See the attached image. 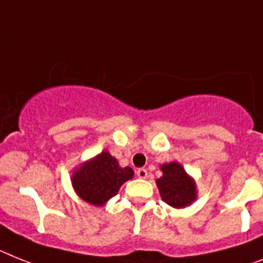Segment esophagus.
Segmentation results:
<instances>
[{
	"label": "esophagus",
	"mask_w": 263,
	"mask_h": 263,
	"mask_svg": "<svg viewBox=\"0 0 263 263\" xmlns=\"http://www.w3.org/2000/svg\"><path fill=\"white\" fill-rule=\"evenodd\" d=\"M136 175H138L140 179H145V178L148 176V173H147V170L145 168H139L138 171H136Z\"/></svg>",
	"instance_id": "obj_1"
}]
</instances>
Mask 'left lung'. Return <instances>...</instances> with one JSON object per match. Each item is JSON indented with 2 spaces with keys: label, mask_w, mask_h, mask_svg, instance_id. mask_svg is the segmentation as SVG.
Segmentation results:
<instances>
[{
  "label": "left lung",
  "mask_w": 263,
  "mask_h": 263,
  "mask_svg": "<svg viewBox=\"0 0 263 263\" xmlns=\"http://www.w3.org/2000/svg\"><path fill=\"white\" fill-rule=\"evenodd\" d=\"M163 175L156 179L162 199L174 209L191 206L198 198L196 182L178 162L164 163L160 165Z\"/></svg>",
  "instance_id": "1"
}]
</instances>
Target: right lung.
<instances>
[{
  "mask_svg": "<svg viewBox=\"0 0 263 263\" xmlns=\"http://www.w3.org/2000/svg\"><path fill=\"white\" fill-rule=\"evenodd\" d=\"M132 178L134 170L131 167H120L118 159L108 151H103L74 168L70 180L74 193L84 202L101 207Z\"/></svg>",
  "mask_w": 263,
  "mask_h": 263,
  "instance_id": "add662e5",
  "label": "right lung"
}]
</instances>
